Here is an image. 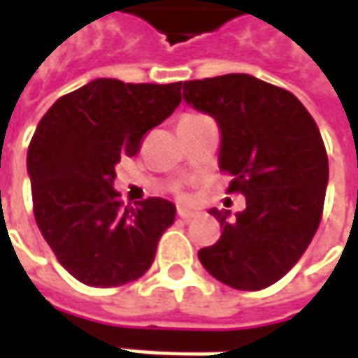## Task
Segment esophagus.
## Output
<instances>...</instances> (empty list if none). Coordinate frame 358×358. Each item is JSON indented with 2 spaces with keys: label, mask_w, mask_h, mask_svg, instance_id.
I'll use <instances>...</instances> for the list:
<instances>
[{
  "label": "esophagus",
  "mask_w": 358,
  "mask_h": 358,
  "mask_svg": "<svg viewBox=\"0 0 358 358\" xmlns=\"http://www.w3.org/2000/svg\"><path fill=\"white\" fill-rule=\"evenodd\" d=\"M177 215H179V219H183V221H191V219L195 217V213H193V211H189V209H183V207H179Z\"/></svg>",
  "instance_id": "34e87169"
}]
</instances>
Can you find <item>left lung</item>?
Listing matches in <instances>:
<instances>
[{"label": "left lung", "mask_w": 358, "mask_h": 358, "mask_svg": "<svg viewBox=\"0 0 358 358\" xmlns=\"http://www.w3.org/2000/svg\"><path fill=\"white\" fill-rule=\"evenodd\" d=\"M183 99L217 121L219 169L245 195L235 213L211 209L221 237L199 261L217 281L261 291L285 277L307 251L323 215L329 159L319 127L291 91L247 73L181 83Z\"/></svg>", "instance_id": "1"}]
</instances>
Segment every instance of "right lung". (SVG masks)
I'll return each mask as SVG.
<instances>
[{"label": "right lung", "instance_id": "1", "mask_svg": "<svg viewBox=\"0 0 358 358\" xmlns=\"http://www.w3.org/2000/svg\"><path fill=\"white\" fill-rule=\"evenodd\" d=\"M179 103L181 81L95 79L59 97L39 121L27 149L35 221L77 281L121 287L151 267L177 209L161 197L123 207L115 165Z\"/></svg>", "mask_w": 358, "mask_h": 358}]
</instances>
